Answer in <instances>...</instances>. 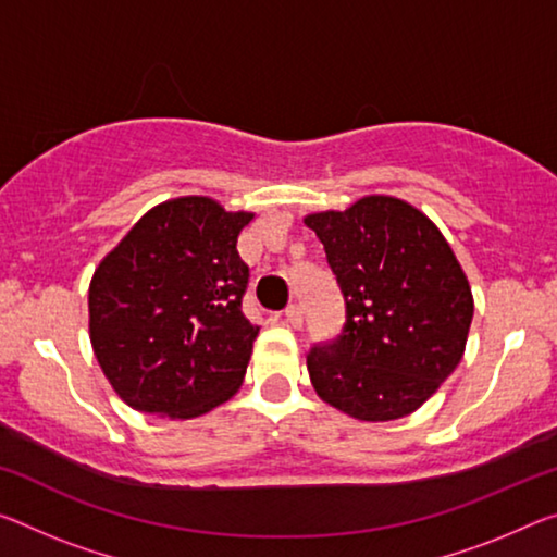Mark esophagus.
Wrapping results in <instances>:
<instances>
[{
  "mask_svg": "<svg viewBox=\"0 0 557 557\" xmlns=\"http://www.w3.org/2000/svg\"><path fill=\"white\" fill-rule=\"evenodd\" d=\"M285 320H287L289 326H295V330H297V326L302 324V307H299V305H289L287 310H285Z\"/></svg>",
  "mask_w": 557,
  "mask_h": 557,
  "instance_id": "1",
  "label": "esophagus"
}]
</instances>
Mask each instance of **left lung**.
Returning a JSON list of instances; mask_svg holds the SVG:
<instances>
[{"instance_id": "1", "label": "left lung", "mask_w": 557, "mask_h": 557, "mask_svg": "<svg viewBox=\"0 0 557 557\" xmlns=\"http://www.w3.org/2000/svg\"><path fill=\"white\" fill-rule=\"evenodd\" d=\"M347 305L337 339L307 355L317 396L357 421L409 417L466 351L473 295L434 220L394 196L305 215Z\"/></svg>"}]
</instances>
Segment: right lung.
<instances>
[{"label": "right lung", "instance_id": "1", "mask_svg": "<svg viewBox=\"0 0 557 557\" xmlns=\"http://www.w3.org/2000/svg\"><path fill=\"white\" fill-rule=\"evenodd\" d=\"M255 213L208 196L158 202L94 270L88 337L131 409L196 419L240 389L260 326L240 310L237 237Z\"/></svg>", "mask_w": 557, "mask_h": 557}]
</instances>
